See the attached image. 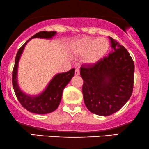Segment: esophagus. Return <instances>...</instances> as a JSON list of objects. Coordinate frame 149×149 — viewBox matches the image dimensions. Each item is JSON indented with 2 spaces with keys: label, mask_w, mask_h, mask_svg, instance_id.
I'll use <instances>...</instances> for the list:
<instances>
[{
  "label": "esophagus",
  "mask_w": 149,
  "mask_h": 149,
  "mask_svg": "<svg viewBox=\"0 0 149 149\" xmlns=\"http://www.w3.org/2000/svg\"><path fill=\"white\" fill-rule=\"evenodd\" d=\"M80 74V70L79 68H76V70H75V75H76V76H79Z\"/></svg>",
  "instance_id": "34e87169"
}]
</instances>
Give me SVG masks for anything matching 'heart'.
I'll use <instances>...</instances> for the list:
<instances>
[{
    "instance_id": "heart-1",
    "label": "heart",
    "mask_w": 149,
    "mask_h": 149,
    "mask_svg": "<svg viewBox=\"0 0 149 149\" xmlns=\"http://www.w3.org/2000/svg\"><path fill=\"white\" fill-rule=\"evenodd\" d=\"M110 43L104 38L85 37L72 43L70 50L75 56L83 57L88 64H94L103 58L109 51Z\"/></svg>"
}]
</instances>
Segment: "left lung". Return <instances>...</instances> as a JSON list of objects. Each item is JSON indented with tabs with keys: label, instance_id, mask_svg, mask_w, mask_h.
Returning a JSON list of instances; mask_svg holds the SVG:
<instances>
[{
	"label": "left lung",
	"instance_id": "left-lung-1",
	"mask_svg": "<svg viewBox=\"0 0 149 149\" xmlns=\"http://www.w3.org/2000/svg\"><path fill=\"white\" fill-rule=\"evenodd\" d=\"M112 51L93 65H82V92L87 109L107 116L119 111L128 101L134 88V63L127 50L109 38Z\"/></svg>",
	"mask_w": 149,
	"mask_h": 149
}]
</instances>
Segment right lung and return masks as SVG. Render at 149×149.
I'll list each match as a JSON object with an SVG mask.
<instances>
[{"label": "right lung", "instance_id": "add662e5", "mask_svg": "<svg viewBox=\"0 0 149 149\" xmlns=\"http://www.w3.org/2000/svg\"><path fill=\"white\" fill-rule=\"evenodd\" d=\"M56 34V31H40L33 36L18 50L15 59V65L12 74V83L15 95L23 108L29 111L38 114H46L54 111L60 104L63 91L70 82L75 73V68L62 73H58L53 78L46 88L40 94L36 96L29 95L20 89L17 81V71L19 59L25 46L31 39L35 38H51Z\"/></svg>", "mask_w": 149, "mask_h": 149}]
</instances>
